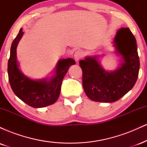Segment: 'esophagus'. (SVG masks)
<instances>
[{
    "label": "esophagus",
    "instance_id": "1",
    "mask_svg": "<svg viewBox=\"0 0 147 147\" xmlns=\"http://www.w3.org/2000/svg\"><path fill=\"white\" fill-rule=\"evenodd\" d=\"M83 56H84L83 52L80 50H77V51L75 52V55H74V57H75V60L77 61H78L79 59H81L83 57Z\"/></svg>",
    "mask_w": 147,
    "mask_h": 147
}]
</instances>
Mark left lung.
<instances>
[{
    "label": "left lung",
    "mask_w": 147,
    "mask_h": 147,
    "mask_svg": "<svg viewBox=\"0 0 147 147\" xmlns=\"http://www.w3.org/2000/svg\"><path fill=\"white\" fill-rule=\"evenodd\" d=\"M116 53L122 56L120 66L114 71L104 70L98 56L86 57L79 61L82 69V84L85 93L91 100L114 102L134 86L140 69V60L135 36L128 28L117 30L114 38Z\"/></svg>",
    "instance_id": "8db88e82"
}]
</instances>
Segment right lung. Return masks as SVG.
<instances>
[{
  "instance_id": "add662e5",
  "label": "right lung",
  "mask_w": 147,
  "mask_h": 147,
  "mask_svg": "<svg viewBox=\"0 0 147 147\" xmlns=\"http://www.w3.org/2000/svg\"><path fill=\"white\" fill-rule=\"evenodd\" d=\"M22 28L11 43L8 61V77L13 92L25 104L33 108H43L51 105L58 99L64 76L69 68L75 64L72 59H60L57 64L55 75L50 79L33 80L22 73L17 62L16 48L23 36Z\"/></svg>"
}]
</instances>
